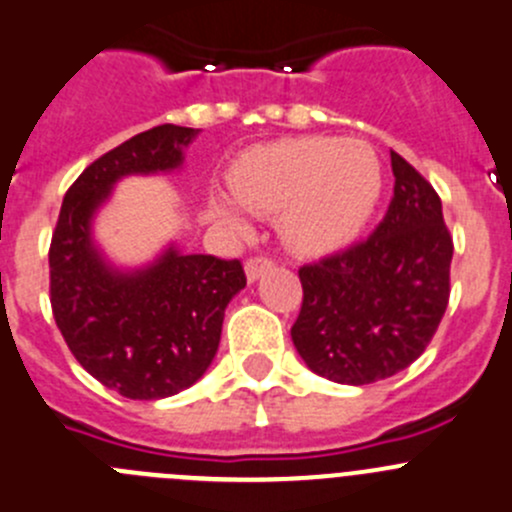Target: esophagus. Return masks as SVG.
Segmentation results:
<instances>
[{
    "label": "esophagus",
    "instance_id": "esophagus-1",
    "mask_svg": "<svg viewBox=\"0 0 512 512\" xmlns=\"http://www.w3.org/2000/svg\"><path fill=\"white\" fill-rule=\"evenodd\" d=\"M272 265H275V262H272L270 257H265V255L250 257V260H247V265H245L247 280H250V283H255V280L260 278V275H265L267 270H272Z\"/></svg>",
    "mask_w": 512,
    "mask_h": 512
}]
</instances>
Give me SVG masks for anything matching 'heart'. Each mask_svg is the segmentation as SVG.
Masks as SVG:
<instances>
[{"mask_svg": "<svg viewBox=\"0 0 512 512\" xmlns=\"http://www.w3.org/2000/svg\"><path fill=\"white\" fill-rule=\"evenodd\" d=\"M229 189L252 212L280 209L290 242L328 250L353 240L371 219L381 197V164L364 141L285 138L234 161ZM212 209L224 222L240 219L227 197H214Z\"/></svg>", "mask_w": 512, "mask_h": 512, "instance_id": "heart-1", "label": "heart"}]
</instances>
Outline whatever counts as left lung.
<instances>
[{"label":"left lung","instance_id":"left-lung-1","mask_svg":"<svg viewBox=\"0 0 512 512\" xmlns=\"http://www.w3.org/2000/svg\"><path fill=\"white\" fill-rule=\"evenodd\" d=\"M394 197L364 242L298 270L290 328L310 371L364 386L412 366L450 303L452 234L434 186L391 151Z\"/></svg>","mask_w":512,"mask_h":512}]
</instances>
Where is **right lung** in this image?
I'll return each instance as SVG.
<instances>
[{
  "mask_svg": "<svg viewBox=\"0 0 512 512\" xmlns=\"http://www.w3.org/2000/svg\"><path fill=\"white\" fill-rule=\"evenodd\" d=\"M197 128L164 123L95 159L62 199L50 242V305L78 364L126 399H164L202 379L222 336L224 308L247 285L240 260L181 255L116 272L90 242V219L128 174L181 164Z\"/></svg>",
  "mask_w": 512,
  "mask_h": 512,
  "instance_id": "obj_1",
  "label": "right lung"
}]
</instances>
